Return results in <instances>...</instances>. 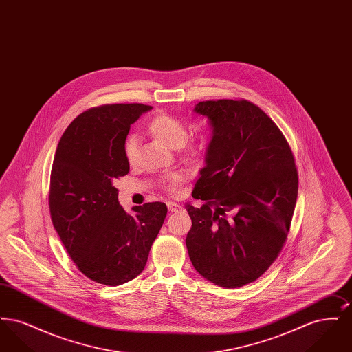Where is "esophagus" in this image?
Instances as JSON below:
<instances>
[{"label": "esophagus", "mask_w": 352, "mask_h": 352, "mask_svg": "<svg viewBox=\"0 0 352 352\" xmlns=\"http://www.w3.org/2000/svg\"><path fill=\"white\" fill-rule=\"evenodd\" d=\"M166 204H168V211H171V212H177V211L182 210V206L175 203V201H168Z\"/></svg>", "instance_id": "obj_1"}]
</instances>
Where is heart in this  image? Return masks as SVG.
Instances as JSON below:
<instances>
[{"instance_id":"heart-1","label":"heart","mask_w":352,"mask_h":352,"mask_svg":"<svg viewBox=\"0 0 352 352\" xmlns=\"http://www.w3.org/2000/svg\"><path fill=\"white\" fill-rule=\"evenodd\" d=\"M148 131L153 137L158 141L165 144L168 148L181 151V154L186 158H195L201 154V142L198 138L187 137V128L179 118L171 115H160L153 118L149 122ZM138 151V141L135 135H129L124 142V155L129 164H133L137 158ZM184 181V174L181 173H171L168 177L164 178L162 186L164 188L175 194Z\"/></svg>"}]
</instances>
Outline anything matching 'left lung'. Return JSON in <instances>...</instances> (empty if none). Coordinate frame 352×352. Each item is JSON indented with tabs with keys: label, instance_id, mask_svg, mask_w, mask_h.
Instances as JSON below:
<instances>
[{
	"label": "left lung",
	"instance_id": "obj_1",
	"mask_svg": "<svg viewBox=\"0 0 352 352\" xmlns=\"http://www.w3.org/2000/svg\"><path fill=\"white\" fill-rule=\"evenodd\" d=\"M212 125L206 168L186 204L190 260L204 278L240 287L263 276L283 251L298 195V171L286 138L251 101H201Z\"/></svg>",
	"mask_w": 352,
	"mask_h": 352
}]
</instances>
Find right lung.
Listing matches in <instances>:
<instances>
[{
    "instance_id": "right-lung-1",
    "label": "right lung",
    "mask_w": 352,
    "mask_h": 352,
    "mask_svg": "<svg viewBox=\"0 0 352 352\" xmlns=\"http://www.w3.org/2000/svg\"><path fill=\"white\" fill-rule=\"evenodd\" d=\"M144 104H104L80 113L62 135L51 168L49 207L71 260L89 280L118 286L146 265L168 214L161 201L128 215L113 182L129 173L124 142Z\"/></svg>"
}]
</instances>
